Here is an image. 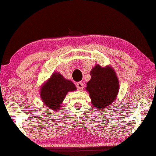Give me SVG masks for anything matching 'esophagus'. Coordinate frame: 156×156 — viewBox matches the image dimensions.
Returning a JSON list of instances; mask_svg holds the SVG:
<instances>
[{
  "label": "esophagus",
  "instance_id": "esophagus-1",
  "mask_svg": "<svg viewBox=\"0 0 156 156\" xmlns=\"http://www.w3.org/2000/svg\"><path fill=\"white\" fill-rule=\"evenodd\" d=\"M76 86L77 88H78V89L79 90V91H82V90L83 89V83H81V82H78V83H76Z\"/></svg>",
  "mask_w": 156,
  "mask_h": 156
}]
</instances>
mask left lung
I'll return each instance as SVG.
<instances>
[{"label": "left lung", "mask_w": 156, "mask_h": 156, "mask_svg": "<svg viewBox=\"0 0 156 156\" xmlns=\"http://www.w3.org/2000/svg\"><path fill=\"white\" fill-rule=\"evenodd\" d=\"M91 80L86 83L91 105L98 109H105L114 102L119 91V80L110 65L102 67L99 64L90 71Z\"/></svg>", "instance_id": "8db88e82"}]
</instances>
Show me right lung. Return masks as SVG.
<instances>
[{
	"label": "right lung",
	"mask_w": 156,
	"mask_h": 156,
	"mask_svg": "<svg viewBox=\"0 0 156 156\" xmlns=\"http://www.w3.org/2000/svg\"><path fill=\"white\" fill-rule=\"evenodd\" d=\"M76 89L73 82L64 78L59 73L55 72L41 86L40 97L45 106L57 111L62 107V104L67 94Z\"/></svg>",
	"instance_id": "obj_1"
}]
</instances>
